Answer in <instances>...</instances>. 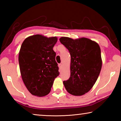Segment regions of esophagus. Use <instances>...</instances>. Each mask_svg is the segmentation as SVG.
Segmentation results:
<instances>
[{"instance_id": "esophagus-1", "label": "esophagus", "mask_w": 121, "mask_h": 121, "mask_svg": "<svg viewBox=\"0 0 121 121\" xmlns=\"http://www.w3.org/2000/svg\"><path fill=\"white\" fill-rule=\"evenodd\" d=\"M58 66H59V68L61 69V67H62V65L61 64V63H60V64H59V65H58Z\"/></svg>"}]
</instances>
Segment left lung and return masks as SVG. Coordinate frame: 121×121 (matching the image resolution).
Instances as JSON below:
<instances>
[{"label": "left lung", "instance_id": "left-lung-1", "mask_svg": "<svg viewBox=\"0 0 121 121\" xmlns=\"http://www.w3.org/2000/svg\"><path fill=\"white\" fill-rule=\"evenodd\" d=\"M59 40L71 56L70 77L63 82L65 89L73 95H85L95 85L101 69L99 44L84 37L73 39L62 37Z\"/></svg>", "mask_w": 121, "mask_h": 121}]
</instances>
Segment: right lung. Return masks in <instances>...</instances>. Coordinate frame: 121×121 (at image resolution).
I'll return each instance as SVG.
<instances>
[{"mask_svg":"<svg viewBox=\"0 0 121 121\" xmlns=\"http://www.w3.org/2000/svg\"><path fill=\"white\" fill-rule=\"evenodd\" d=\"M56 37L35 35L26 38L20 48L19 62L22 80L31 95L44 97L51 91L59 75L56 53Z\"/></svg>","mask_w":121,"mask_h":121,"instance_id":"1","label":"right lung"}]
</instances>
